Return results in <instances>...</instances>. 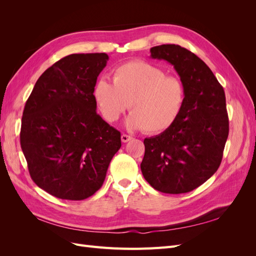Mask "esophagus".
Wrapping results in <instances>:
<instances>
[{"label":"esophagus","mask_w":256,"mask_h":256,"mask_svg":"<svg viewBox=\"0 0 256 256\" xmlns=\"http://www.w3.org/2000/svg\"><path fill=\"white\" fill-rule=\"evenodd\" d=\"M120 138H122V143H127V142H129V141L131 140V138H132V136H128V134H122V136H120Z\"/></svg>","instance_id":"34e87169"}]
</instances>
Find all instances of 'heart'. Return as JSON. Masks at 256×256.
Returning a JSON list of instances; mask_svg holds the SVG:
<instances>
[{
	"label": "heart",
	"mask_w": 256,
	"mask_h": 256,
	"mask_svg": "<svg viewBox=\"0 0 256 256\" xmlns=\"http://www.w3.org/2000/svg\"><path fill=\"white\" fill-rule=\"evenodd\" d=\"M94 96L108 122L118 120L130 106L132 112L126 120L127 128L160 134L180 118L186 88L178 76H166L158 66L134 60L115 69L113 83L106 78L98 80Z\"/></svg>",
	"instance_id": "b5f03b06"
}]
</instances>
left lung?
Listing matches in <instances>:
<instances>
[{
  "instance_id": "1",
  "label": "left lung",
  "mask_w": 256,
  "mask_h": 256,
  "mask_svg": "<svg viewBox=\"0 0 256 256\" xmlns=\"http://www.w3.org/2000/svg\"><path fill=\"white\" fill-rule=\"evenodd\" d=\"M150 58L174 67L184 85L186 99L171 127L144 140L141 171L160 192H190L209 180L221 164L228 136L226 94L210 68L180 46H156Z\"/></svg>"
}]
</instances>
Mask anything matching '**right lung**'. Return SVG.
<instances>
[{"instance_id":"add662e5","label":"right lung","mask_w":256,"mask_h":256,"mask_svg":"<svg viewBox=\"0 0 256 256\" xmlns=\"http://www.w3.org/2000/svg\"><path fill=\"white\" fill-rule=\"evenodd\" d=\"M109 56L70 54L37 80L22 115L20 144L28 172L49 194L70 200L100 189L120 132L98 115L94 90Z\"/></svg>"}]
</instances>
